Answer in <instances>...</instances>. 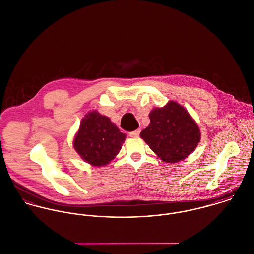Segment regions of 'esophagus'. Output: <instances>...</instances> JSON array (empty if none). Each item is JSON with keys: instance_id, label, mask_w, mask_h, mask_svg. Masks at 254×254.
Masks as SVG:
<instances>
[{"instance_id": "1", "label": "esophagus", "mask_w": 254, "mask_h": 254, "mask_svg": "<svg viewBox=\"0 0 254 254\" xmlns=\"http://www.w3.org/2000/svg\"><path fill=\"white\" fill-rule=\"evenodd\" d=\"M139 134H140V129H136V130H134V131L129 132V136H130V137H138Z\"/></svg>"}]
</instances>
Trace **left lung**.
Here are the masks:
<instances>
[{
  "mask_svg": "<svg viewBox=\"0 0 254 254\" xmlns=\"http://www.w3.org/2000/svg\"><path fill=\"white\" fill-rule=\"evenodd\" d=\"M150 124L140 132V137L163 162L175 164L193 153L200 141L196 121L176 101L164 107L154 108Z\"/></svg>",
  "mask_w": 254,
  "mask_h": 254,
  "instance_id": "8db88e82",
  "label": "left lung"
}]
</instances>
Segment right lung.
Segmentation results:
<instances>
[{
  "label": "right lung",
  "instance_id": "obj_1",
  "mask_svg": "<svg viewBox=\"0 0 254 254\" xmlns=\"http://www.w3.org/2000/svg\"><path fill=\"white\" fill-rule=\"evenodd\" d=\"M125 140L126 134L110 118L93 110L82 119L73 146L87 164L102 167L116 158Z\"/></svg>",
  "mask_w": 254,
  "mask_h": 254
}]
</instances>
